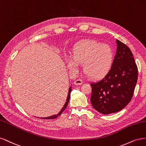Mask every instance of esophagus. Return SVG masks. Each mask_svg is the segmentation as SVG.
Listing matches in <instances>:
<instances>
[{
    "label": "esophagus",
    "instance_id": "34e87169",
    "mask_svg": "<svg viewBox=\"0 0 146 146\" xmlns=\"http://www.w3.org/2000/svg\"><path fill=\"white\" fill-rule=\"evenodd\" d=\"M82 83H83V81H82V80L81 79H77L74 81L75 85H81V84H82Z\"/></svg>",
    "mask_w": 146,
    "mask_h": 146
}]
</instances>
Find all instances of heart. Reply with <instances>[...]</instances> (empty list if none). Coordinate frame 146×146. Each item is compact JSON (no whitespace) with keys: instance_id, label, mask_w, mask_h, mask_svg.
Segmentation results:
<instances>
[{"instance_id":"heart-1","label":"heart","mask_w":146,"mask_h":146,"mask_svg":"<svg viewBox=\"0 0 146 146\" xmlns=\"http://www.w3.org/2000/svg\"><path fill=\"white\" fill-rule=\"evenodd\" d=\"M74 58H67L68 68L75 72L79 63L88 77L100 79L110 72L113 61V52L109 45L93 40H84L74 48Z\"/></svg>"}]
</instances>
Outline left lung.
I'll return each instance as SVG.
<instances>
[{"mask_svg":"<svg viewBox=\"0 0 146 146\" xmlns=\"http://www.w3.org/2000/svg\"><path fill=\"white\" fill-rule=\"evenodd\" d=\"M116 44L110 72L100 81L90 84L92 105L105 115L119 111L129 104L138 79V67L131 50L119 40Z\"/></svg>","mask_w":146,"mask_h":146,"instance_id":"8db88e82","label":"left lung"}]
</instances>
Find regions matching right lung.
<instances>
[{
    "instance_id": "1",
    "label": "right lung",
    "mask_w": 146,
    "mask_h": 146,
    "mask_svg": "<svg viewBox=\"0 0 146 146\" xmlns=\"http://www.w3.org/2000/svg\"><path fill=\"white\" fill-rule=\"evenodd\" d=\"M71 91H72V87H70L69 88V90H68V95H67V100H66V102H65V103L64 104V107H62V109H61V110L59 112V113L57 114V115H52L51 116H49V117H41V119H55L58 116H60L61 114H62V113L64 111V110L65 109V108L67 107L68 104V102H69V100H70V93H71Z\"/></svg>"
}]
</instances>
